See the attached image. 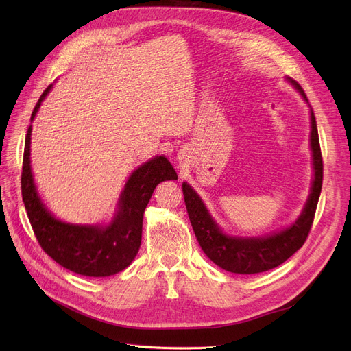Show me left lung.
<instances>
[{
    "label": "left lung",
    "mask_w": 351,
    "mask_h": 351,
    "mask_svg": "<svg viewBox=\"0 0 351 351\" xmlns=\"http://www.w3.org/2000/svg\"><path fill=\"white\" fill-rule=\"evenodd\" d=\"M288 81L293 85L298 93L301 94L305 102H308L306 95L304 93V89L300 86V84L292 80ZM309 145L311 150H313L314 178L304 210L301 215L298 217L289 227L262 237L228 236L214 221V218L211 217L210 211L206 210V206L198 193L192 189L189 184H182L185 205L193 232H195L197 240L204 253L208 256L217 266L227 271H231V274H261V271H266L269 269H274L282 265L304 245L311 226H313L314 221V215L322 186V158L319 149L317 121L313 108L309 110Z\"/></svg>",
    "instance_id": "8db88e82"
}]
</instances>
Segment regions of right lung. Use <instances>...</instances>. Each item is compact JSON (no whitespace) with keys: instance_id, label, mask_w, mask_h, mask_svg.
<instances>
[{"instance_id":"obj_1","label":"right lung","mask_w":351,"mask_h":351,"mask_svg":"<svg viewBox=\"0 0 351 351\" xmlns=\"http://www.w3.org/2000/svg\"><path fill=\"white\" fill-rule=\"evenodd\" d=\"M51 85L38 98L32 121ZM32 125L25 134L21 195L30 224L42 249L64 269L77 275L104 278L119 274L134 261L141 243L143 214L154 188L163 180H176L173 166L165 156H154L128 176L117 210L107 226L72 224L51 214L38 195L30 165Z\"/></svg>"}]
</instances>
